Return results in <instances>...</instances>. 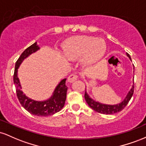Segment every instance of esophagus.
I'll return each mask as SVG.
<instances>
[{"label":"esophagus","mask_w":146,"mask_h":146,"mask_svg":"<svg viewBox=\"0 0 146 146\" xmlns=\"http://www.w3.org/2000/svg\"><path fill=\"white\" fill-rule=\"evenodd\" d=\"M78 76L77 75L71 74L68 77V82H69L70 83L73 82H75V80L78 79Z\"/></svg>","instance_id":"34e87169"}]
</instances>
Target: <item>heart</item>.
Here are the masks:
<instances>
[{
    "label": "heart",
    "instance_id": "1",
    "mask_svg": "<svg viewBox=\"0 0 146 146\" xmlns=\"http://www.w3.org/2000/svg\"><path fill=\"white\" fill-rule=\"evenodd\" d=\"M106 45L102 38L90 36H79L72 38L64 45L65 56L71 60H76L83 56L86 64L98 62L104 56Z\"/></svg>",
    "mask_w": 146,
    "mask_h": 146
}]
</instances>
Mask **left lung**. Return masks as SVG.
Masks as SVG:
<instances>
[{
  "label": "left lung",
  "mask_w": 146,
  "mask_h": 146,
  "mask_svg": "<svg viewBox=\"0 0 146 146\" xmlns=\"http://www.w3.org/2000/svg\"><path fill=\"white\" fill-rule=\"evenodd\" d=\"M127 56L130 58V60H131V58H130V55L128 53H127ZM134 69H135V66H134ZM134 89H135V86L133 85L131 89L128 92L127 96L125 97L124 100H123V102L119 104L116 105L104 104H101L98 102H95L93 99L90 98L89 95L87 94L86 90H85L84 98L88 105L92 109L94 110L95 111L102 114H106V115H112V114L117 113L118 112L121 111L126 106V105L128 104L129 101L131 99L132 95H133Z\"/></svg>",
  "instance_id": "obj_1"
}]
</instances>
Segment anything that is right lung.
Masks as SVG:
<instances>
[{
    "mask_svg": "<svg viewBox=\"0 0 146 146\" xmlns=\"http://www.w3.org/2000/svg\"><path fill=\"white\" fill-rule=\"evenodd\" d=\"M40 47L37 42L33 43L32 45L27 48L22 53L15 65L14 74V82L16 86V94L20 103L25 110L33 115L39 117H46L58 113L64 106L66 98V91L68 87L66 86V79H64L56 86L53 91V95L48 100L45 101L39 102L31 100L23 94L21 90V85L20 84L19 79L18 78V68L22 62L27 58L31 53H34L39 49Z\"/></svg>",
    "mask_w": 146,
    "mask_h": 146,
    "instance_id": "add662e5",
    "label": "right lung"
}]
</instances>
